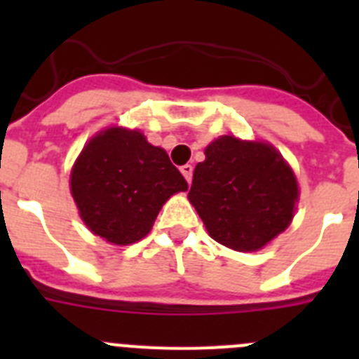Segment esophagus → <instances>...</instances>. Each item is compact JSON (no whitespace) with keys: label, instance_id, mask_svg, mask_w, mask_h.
I'll use <instances>...</instances> for the list:
<instances>
[{"label":"esophagus","instance_id":"34e87169","mask_svg":"<svg viewBox=\"0 0 359 359\" xmlns=\"http://www.w3.org/2000/svg\"><path fill=\"white\" fill-rule=\"evenodd\" d=\"M180 170H182V174H183V176H185L187 182H189V183L192 182V172H194V167H192V165H189V163L183 165V167Z\"/></svg>","mask_w":359,"mask_h":359}]
</instances>
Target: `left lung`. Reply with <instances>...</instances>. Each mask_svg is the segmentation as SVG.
Instances as JSON below:
<instances>
[{"label": "left lung", "instance_id": "8db88e82", "mask_svg": "<svg viewBox=\"0 0 359 359\" xmlns=\"http://www.w3.org/2000/svg\"><path fill=\"white\" fill-rule=\"evenodd\" d=\"M189 201L212 239L257 252L290 226L298 183L273 145L219 136L196 165Z\"/></svg>", "mask_w": 359, "mask_h": 359}]
</instances>
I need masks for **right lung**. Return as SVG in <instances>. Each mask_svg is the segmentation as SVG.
Returning a JSON list of instances; mask_svg holds the SVG:
<instances>
[{
	"label": "right lung",
	"instance_id": "obj_1",
	"mask_svg": "<svg viewBox=\"0 0 359 359\" xmlns=\"http://www.w3.org/2000/svg\"><path fill=\"white\" fill-rule=\"evenodd\" d=\"M187 187L163 149L149 144L140 131L123 128L95 135L69 176L86 226L120 246L144 239L165 201Z\"/></svg>",
	"mask_w": 359,
	"mask_h": 359
}]
</instances>
